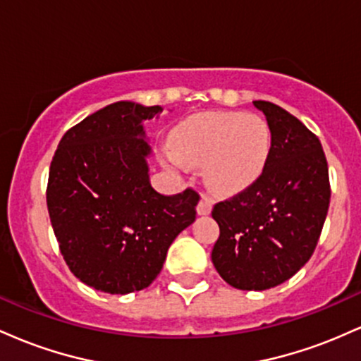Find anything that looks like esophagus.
<instances>
[{
  "instance_id": "esophagus-1",
  "label": "esophagus",
  "mask_w": 361,
  "mask_h": 361,
  "mask_svg": "<svg viewBox=\"0 0 361 361\" xmlns=\"http://www.w3.org/2000/svg\"><path fill=\"white\" fill-rule=\"evenodd\" d=\"M212 205H214V202L210 200L209 197H202L200 198V202H198V205H197V212H198V215H209L210 212H212Z\"/></svg>"
}]
</instances>
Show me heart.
I'll return each mask as SVG.
<instances>
[{"label":"heart","instance_id":"heart-1","mask_svg":"<svg viewBox=\"0 0 361 361\" xmlns=\"http://www.w3.org/2000/svg\"><path fill=\"white\" fill-rule=\"evenodd\" d=\"M171 166L181 161L205 166L207 185L217 193L246 188L263 173L271 151V132L258 115L241 111L198 114L183 120L171 137Z\"/></svg>","mask_w":361,"mask_h":361}]
</instances>
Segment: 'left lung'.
<instances>
[{"label":"left lung","mask_w":361,"mask_h":361,"mask_svg":"<svg viewBox=\"0 0 361 361\" xmlns=\"http://www.w3.org/2000/svg\"><path fill=\"white\" fill-rule=\"evenodd\" d=\"M271 132L263 173L214 205L212 263L231 287L267 290L310 259L329 209V169L317 135L275 103L256 100Z\"/></svg>","instance_id":"left-lung-1"}]
</instances>
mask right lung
<instances>
[{"instance_id": "add662e5", "label": "right lung", "mask_w": 361, "mask_h": 361, "mask_svg": "<svg viewBox=\"0 0 361 361\" xmlns=\"http://www.w3.org/2000/svg\"><path fill=\"white\" fill-rule=\"evenodd\" d=\"M159 105L117 102L62 135L47 181V209L66 264L111 295L137 292L159 275L168 247L197 217L193 188L161 195L149 183L142 122Z\"/></svg>"}]
</instances>
